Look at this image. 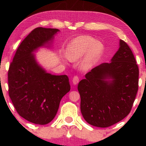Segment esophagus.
<instances>
[{
	"label": "esophagus",
	"mask_w": 146,
	"mask_h": 146,
	"mask_svg": "<svg viewBox=\"0 0 146 146\" xmlns=\"http://www.w3.org/2000/svg\"><path fill=\"white\" fill-rule=\"evenodd\" d=\"M72 82H73V85H76V84H77L79 82V78H78V77L77 76H74V77L73 78Z\"/></svg>",
	"instance_id": "1"
}]
</instances>
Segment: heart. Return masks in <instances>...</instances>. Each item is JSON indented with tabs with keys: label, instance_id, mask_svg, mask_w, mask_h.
I'll return each mask as SVG.
<instances>
[{
	"label": "heart",
	"instance_id": "obj_1",
	"mask_svg": "<svg viewBox=\"0 0 146 146\" xmlns=\"http://www.w3.org/2000/svg\"><path fill=\"white\" fill-rule=\"evenodd\" d=\"M104 51L102 42L95 40L92 36H79L73 39L67 46L66 56L69 60L75 62L84 58L80 63L82 71L91 70L99 60Z\"/></svg>",
	"mask_w": 146,
	"mask_h": 146
}]
</instances>
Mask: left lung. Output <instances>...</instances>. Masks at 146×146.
Listing matches in <instances>:
<instances>
[{
    "label": "left lung",
    "instance_id": "obj_1",
    "mask_svg": "<svg viewBox=\"0 0 146 146\" xmlns=\"http://www.w3.org/2000/svg\"><path fill=\"white\" fill-rule=\"evenodd\" d=\"M138 75L131 50L120 40L119 48L110 62L94 68L78 83L80 110L86 122L107 127L126 117L137 95Z\"/></svg>",
    "mask_w": 146,
    "mask_h": 146
}]
</instances>
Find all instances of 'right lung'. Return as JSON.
Masks as SVG:
<instances>
[{
	"label": "right lung",
	"instance_id": "1",
	"mask_svg": "<svg viewBox=\"0 0 146 146\" xmlns=\"http://www.w3.org/2000/svg\"><path fill=\"white\" fill-rule=\"evenodd\" d=\"M58 29H34L20 44L8 71L9 95L20 116L45 125L55 118L60 100L70 91L67 75H51L36 60L35 53L50 48Z\"/></svg>",
	"mask_w": 146,
	"mask_h": 146
}]
</instances>
